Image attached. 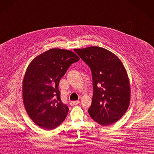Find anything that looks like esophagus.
Masks as SVG:
<instances>
[{"label": "esophagus", "instance_id": "obj_1", "mask_svg": "<svg viewBox=\"0 0 154 154\" xmlns=\"http://www.w3.org/2000/svg\"><path fill=\"white\" fill-rule=\"evenodd\" d=\"M79 103V101H73L70 102V105L72 106L78 105Z\"/></svg>", "mask_w": 154, "mask_h": 154}]
</instances>
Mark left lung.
I'll return each mask as SVG.
<instances>
[{
    "mask_svg": "<svg viewBox=\"0 0 154 154\" xmlns=\"http://www.w3.org/2000/svg\"><path fill=\"white\" fill-rule=\"evenodd\" d=\"M74 51L92 71L94 94L90 116L102 125L115 123L130 102L131 88L125 67L116 54L100 47Z\"/></svg>",
    "mask_w": 154,
    "mask_h": 154,
    "instance_id": "8db88e82",
    "label": "left lung"
}]
</instances>
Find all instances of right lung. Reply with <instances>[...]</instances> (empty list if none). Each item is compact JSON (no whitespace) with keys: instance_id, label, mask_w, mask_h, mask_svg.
Segmentation results:
<instances>
[{"instance_id":"obj_1","label":"right lung","mask_w":154,"mask_h":154,"mask_svg":"<svg viewBox=\"0 0 154 154\" xmlns=\"http://www.w3.org/2000/svg\"><path fill=\"white\" fill-rule=\"evenodd\" d=\"M79 57L72 51L53 48L34 58L23 81V104L32 120L42 129L51 130L64 121L69 111L63 104L59 81Z\"/></svg>"}]
</instances>
